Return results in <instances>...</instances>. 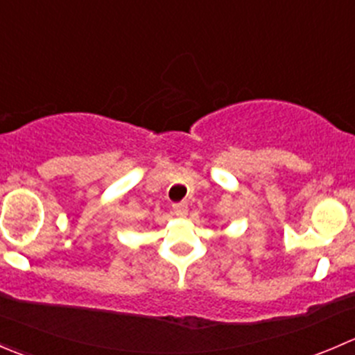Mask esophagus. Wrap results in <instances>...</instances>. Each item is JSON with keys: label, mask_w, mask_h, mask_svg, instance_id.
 Masks as SVG:
<instances>
[{"label": "esophagus", "mask_w": 355, "mask_h": 355, "mask_svg": "<svg viewBox=\"0 0 355 355\" xmlns=\"http://www.w3.org/2000/svg\"><path fill=\"white\" fill-rule=\"evenodd\" d=\"M187 213H189L187 202H177V204H173V214H177V216L184 218V216H187Z\"/></svg>", "instance_id": "1"}]
</instances>
